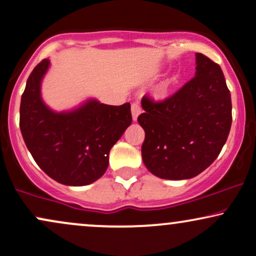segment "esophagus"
I'll list each match as a JSON object with an SVG mask.
<instances>
[{"label": "esophagus", "instance_id": "1", "mask_svg": "<svg viewBox=\"0 0 256 256\" xmlns=\"http://www.w3.org/2000/svg\"><path fill=\"white\" fill-rule=\"evenodd\" d=\"M131 113H132V119H134V122H136L138 116L142 113V108H140V106L138 102H134V104H131Z\"/></svg>", "mask_w": 256, "mask_h": 256}]
</instances>
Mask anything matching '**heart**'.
Segmentation results:
<instances>
[{"label":"heart","mask_w":256,"mask_h":256,"mask_svg":"<svg viewBox=\"0 0 256 256\" xmlns=\"http://www.w3.org/2000/svg\"><path fill=\"white\" fill-rule=\"evenodd\" d=\"M178 83V77L177 76H173V77L168 78L166 82H164L162 84H160L154 91V96L158 100H165L172 95L173 91H174L176 85Z\"/></svg>","instance_id":"heart-1"}]
</instances>
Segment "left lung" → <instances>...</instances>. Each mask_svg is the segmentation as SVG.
<instances>
[{"label": "left lung", "instance_id": "left-lung-1", "mask_svg": "<svg viewBox=\"0 0 256 256\" xmlns=\"http://www.w3.org/2000/svg\"><path fill=\"white\" fill-rule=\"evenodd\" d=\"M142 158L152 174L180 180L204 172L222 152L232 122L231 94L218 64L196 52V73L160 102L143 96Z\"/></svg>", "mask_w": 256, "mask_h": 256}]
</instances>
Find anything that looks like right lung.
<instances>
[{
    "mask_svg": "<svg viewBox=\"0 0 256 256\" xmlns=\"http://www.w3.org/2000/svg\"><path fill=\"white\" fill-rule=\"evenodd\" d=\"M50 61L31 72L20 102V130L37 165L64 185L83 186L104 174L112 146L131 125V106L89 100L70 112L52 110L40 96Z\"/></svg>",
    "mask_w": 256,
    "mask_h": 256,
    "instance_id": "obj_1",
    "label": "right lung"
}]
</instances>
